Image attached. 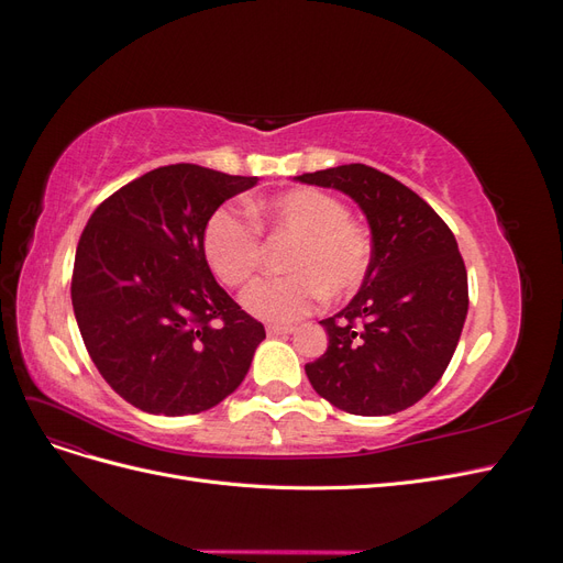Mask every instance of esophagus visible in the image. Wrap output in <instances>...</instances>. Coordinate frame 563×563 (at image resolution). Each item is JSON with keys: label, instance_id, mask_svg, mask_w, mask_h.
<instances>
[{"label": "esophagus", "instance_id": "1", "mask_svg": "<svg viewBox=\"0 0 563 563\" xmlns=\"http://www.w3.org/2000/svg\"><path fill=\"white\" fill-rule=\"evenodd\" d=\"M294 333V327H286V323H267V335H288Z\"/></svg>", "mask_w": 563, "mask_h": 563}]
</instances>
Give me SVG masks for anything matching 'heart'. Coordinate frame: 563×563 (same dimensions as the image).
Masks as SVG:
<instances>
[{"instance_id":"heart-1","label":"heart","mask_w":563,"mask_h":563,"mask_svg":"<svg viewBox=\"0 0 563 563\" xmlns=\"http://www.w3.org/2000/svg\"><path fill=\"white\" fill-rule=\"evenodd\" d=\"M255 223L272 236L291 240L284 269L291 275L261 279L242 294V308L272 323L296 321L327 298L352 296L371 265L368 234L347 218L335 197L296 187L251 207ZM203 255L228 286L246 284L261 263L258 232L232 209H218L203 230Z\"/></svg>"}]
</instances>
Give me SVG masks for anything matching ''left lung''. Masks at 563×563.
<instances>
[{
  "mask_svg": "<svg viewBox=\"0 0 563 563\" xmlns=\"http://www.w3.org/2000/svg\"><path fill=\"white\" fill-rule=\"evenodd\" d=\"M296 183L347 195L366 216L371 265L356 296L319 323L329 347L305 373L319 397L354 416H391L444 376L467 317V269L428 201L366 164Z\"/></svg>",
  "mask_w": 563,
  "mask_h": 563,
  "instance_id": "left-lung-1",
  "label": "left lung"
}]
</instances>
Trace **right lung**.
<instances>
[{
    "label": "right lung",
    "mask_w": 563,
    "mask_h": 563,
    "mask_svg": "<svg viewBox=\"0 0 563 563\" xmlns=\"http://www.w3.org/2000/svg\"><path fill=\"white\" fill-rule=\"evenodd\" d=\"M258 180L162 166L100 203L81 232L79 333L100 376L145 413L209 411L246 378L265 329L213 279L203 230L220 203Z\"/></svg>",
    "instance_id": "add662e5"
}]
</instances>
